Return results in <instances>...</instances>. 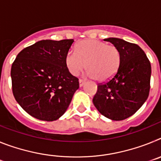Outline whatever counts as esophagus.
Returning <instances> with one entry per match:
<instances>
[{"mask_svg": "<svg viewBox=\"0 0 161 161\" xmlns=\"http://www.w3.org/2000/svg\"><path fill=\"white\" fill-rule=\"evenodd\" d=\"M85 80H82V79H80L79 80V85H80V87H82V86H83L84 85V84H85Z\"/></svg>", "mask_w": 161, "mask_h": 161, "instance_id": "obj_1", "label": "esophagus"}]
</instances>
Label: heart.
I'll return each instance as SVG.
<instances>
[{
    "instance_id": "b5f03b06",
    "label": "heart",
    "mask_w": 161,
    "mask_h": 161,
    "mask_svg": "<svg viewBox=\"0 0 161 161\" xmlns=\"http://www.w3.org/2000/svg\"><path fill=\"white\" fill-rule=\"evenodd\" d=\"M121 63L119 50L114 45L94 39H86L69 52L65 64L72 75L77 76L86 67L88 76L100 82L107 81L117 73Z\"/></svg>"
}]
</instances>
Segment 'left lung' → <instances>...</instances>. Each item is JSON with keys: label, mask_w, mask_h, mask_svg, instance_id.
<instances>
[{"label": "left lung", "mask_w": 161, "mask_h": 161, "mask_svg": "<svg viewBox=\"0 0 161 161\" xmlns=\"http://www.w3.org/2000/svg\"><path fill=\"white\" fill-rule=\"evenodd\" d=\"M104 40L119 50L121 63L111 79L98 84L93 102L105 117L123 120L133 115L147 100L150 90L151 64L137 44L118 38Z\"/></svg>", "instance_id": "obj_1"}]
</instances>
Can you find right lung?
Returning a JSON list of instances; mask_svg holds the SVG:
<instances>
[{
    "label": "right lung",
    "instance_id": "add662e5",
    "mask_svg": "<svg viewBox=\"0 0 161 161\" xmlns=\"http://www.w3.org/2000/svg\"><path fill=\"white\" fill-rule=\"evenodd\" d=\"M73 39L41 40L24 48L11 67L15 100L26 113L42 121L57 120L79 89L78 78L65 64Z\"/></svg>",
    "mask_w": 161,
    "mask_h": 161
}]
</instances>
